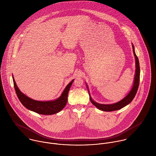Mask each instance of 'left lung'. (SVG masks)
<instances>
[{
  "instance_id": "8db88e82",
  "label": "left lung",
  "mask_w": 156,
  "mask_h": 156,
  "mask_svg": "<svg viewBox=\"0 0 156 156\" xmlns=\"http://www.w3.org/2000/svg\"><path fill=\"white\" fill-rule=\"evenodd\" d=\"M132 47H133V51L134 55L135 58V61H136V71H135V76H134V79L133 85L132 87V88L131 90L129 92V93L121 101L115 103L114 104H111V105H103V104H99L98 103H96L94 101L89 94V89L88 87L87 86L88 90L89 92V98L91 103L98 109L103 111L106 112H111L114 111H117L119 109H122V108L125 107L129 103L132 102V101L133 100L137 90L139 87V80H140V67H139V62L137 56H136L135 51H134V47L133 45L132 44Z\"/></svg>"
}]
</instances>
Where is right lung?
I'll return each mask as SVG.
<instances>
[{
    "mask_svg": "<svg viewBox=\"0 0 156 156\" xmlns=\"http://www.w3.org/2000/svg\"><path fill=\"white\" fill-rule=\"evenodd\" d=\"M14 87L17 95L23 105L27 109L41 115H53L62 110L67 103L68 94L70 87L74 81L73 80L68 84L62 92L61 95L55 100L48 101H40L33 100L22 93L16 85L12 76Z\"/></svg>",
    "mask_w": 156,
    "mask_h": 156,
    "instance_id": "right-lung-1",
    "label": "right lung"
}]
</instances>
